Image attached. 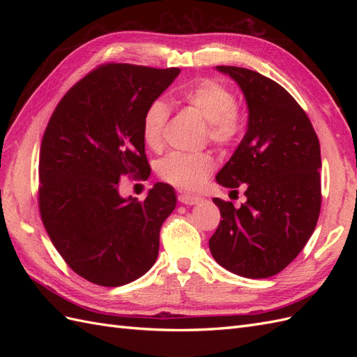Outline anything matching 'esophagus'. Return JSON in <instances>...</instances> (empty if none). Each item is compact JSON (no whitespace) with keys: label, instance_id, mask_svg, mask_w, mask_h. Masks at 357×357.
Instances as JSON below:
<instances>
[{"label":"esophagus","instance_id":"esophagus-1","mask_svg":"<svg viewBox=\"0 0 357 357\" xmlns=\"http://www.w3.org/2000/svg\"><path fill=\"white\" fill-rule=\"evenodd\" d=\"M178 201L185 205H193L198 204L201 201L199 197H193V195H188V193H180L178 195Z\"/></svg>","mask_w":357,"mask_h":357}]
</instances>
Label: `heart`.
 <instances>
[{"label":"heart","instance_id":"b5f03b06","mask_svg":"<svg viewBox=\"0 0 357 357\" xmlns=\"http://www.w3.org/2000/svg\"><path fill=\"white\" fill-rule=\"evenodd\" d=\"M181 101L192 107L207 122L208 139L219 147H229L243 132V117L236 109L234 92L228 86L213 80L201 79L180 92ZM169 117V107L156 98L147 105L143 114L142 132L149 147L155 150L164 143V128ZM214 168V160L208 153L174 152L159 162V177L185 190L199 189Z\"/></svg>","mask_w":357,"mask_h":357}]
</instances>
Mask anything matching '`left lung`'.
I'll return each instance as SVG.
<instances>
[{"label": "left lung", "instance_id": "left-lung-1", "mask_svg": "<svg viewBox=\"0 0 357 357\" xmlns=\"http://www.w3.org/2000/svg\"><path fill=\"white\" fill-rule=\"evenodd\" d=\"M215 70L238 83L248 109L247 132L215 180L231 189L244 185L247 201L235 208L213 198L222 220L208 241L210 252L236 275L273 277L299 255L317 225L320 143L283 86L247 68Z\"/></svg>", "mask_w": 357, "mask_h": 357}]
</instances>
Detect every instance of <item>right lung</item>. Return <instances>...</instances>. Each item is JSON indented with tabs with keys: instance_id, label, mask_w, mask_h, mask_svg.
<instances>
[{
	"instance_id": "obj_1",
	"label": "right lung",
	"mask_w": 357,
	"mask_h": 357,
	"mask_svg": "<svg viewBox=\"0 0 357 357\" xmlns=\"http://www.w3.org/2000/svg\"><path fill=\"white\" fill-rule=\"evenodd\" d=\"M178 74L105 63L63 95L43 135V225L67 265L93 284H128L156 262L160 226L176 208V192L156 183L139 202L119 195V183L123 176H147L143 114Z\"/></svg>"
}]
</instances>
